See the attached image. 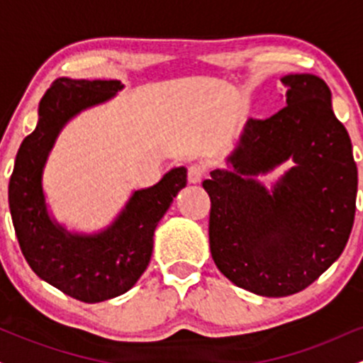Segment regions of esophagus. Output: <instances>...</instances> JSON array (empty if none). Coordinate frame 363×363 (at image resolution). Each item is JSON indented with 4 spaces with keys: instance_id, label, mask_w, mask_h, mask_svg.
Returning a JSON list of instances; mask_svg holds the SVG:
<instances>
[{
    "instance_id": "esophagus-1",
    "label": "esophagus",
    "mask_w": 363,
    "mask_h": 363,
    "mask_svg": "<svg viewBox=\"0 0 363 363\" xmlns=\"http://www.w3.org/2000/svg\"><path fill=\"white\" fill-rule=\"evenodd\" d=\"M206 174V165L203 162H196V164H191L189 169H187V181L191 184H198L201 182V179L205 177Z\"/></svg>"
}]
</instances>
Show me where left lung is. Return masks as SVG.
<instances>
[{
  "label": "left lung",
  "mask_w": 363,
  "mask_h": 363,
  "mask_svg": "<svg viewBox=\"0 0 363 363\" xmlns=\"http://www.w3.org/2000/svg\"><path fill=\"white\" fill-rule=\"evenodd\" d=\"M286 106L249 119L230 170L203 187L211 199L210 251L240 289L286 297L315 281L343 252L355 218L358 174L352 141L315 74H286ZM289 157L294 167L269 194L254 175Z\"/></svg>",
  "instance_id": "1"
}]
</instances>
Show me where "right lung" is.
<instances>
[{"label":"right lung","instance_id":"obj_1","mask_svg":"<svg viewBox=\"0 0 363 363\" xmlns=\"http://www.w3.org/2000/svg\"><path fill=\"white\" fill-rule=\"evenodd\" d=\"M123 89L118 80L57 78L39 104V123L20 145L8 203L20 249L37 277L77 301L95 303L126 291L147 269L153 232L187 182L184 167L133 193L118 218L99 234H72L49 216L43 172L57 135L78 112Z\"/></svg>","mask_w":363,"mask_h":363}]
</instances>
